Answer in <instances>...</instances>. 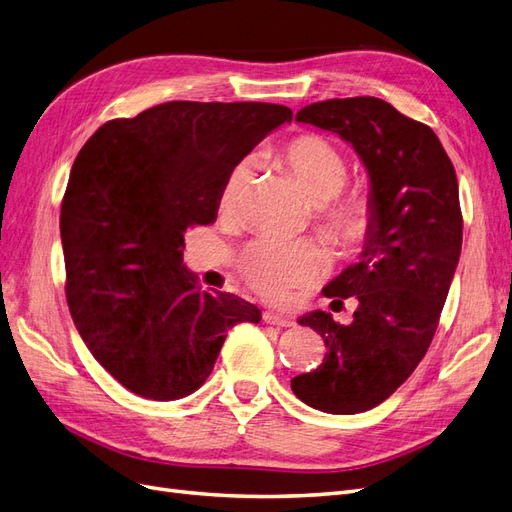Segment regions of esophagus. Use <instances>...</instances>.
Returning a JSON list of instances; mask_svg holds the SVG:
<instances>
[{"label": "esophagus", "instance_id": "obj_1", "mask_svg": "<svg viewBox=\"0 0 512 512\" xmlns=\"http://www.w3.org/2000/svg\"><path fill=\"white\" fill-rule=\"evenodd\" d=\"M262 320H265L267 324H273V327H292V318H286V316H280V314H273V312H265L262 314Z\"/></svg>", "mask_w": 512, "mask_h": 512}]
</instances>
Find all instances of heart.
<instances>
[{"label":"heart","mask_w":512,"mask_h":512,"mask_svg":"<svg viewBox=\"0 0 512 512\" xmlns=\"http://www.w3.org/2000/svg\"><path fill=\"white\" fill-rule=\"evenodd\" d=\"M269 156L282 164L303 192L316 200L318 228L339 250H354L369 232L374 220V200L361 188L344 190L348 162L329 138L305 132L273 149ZM256 162L243 156L226 170L220 185L218 207L222 215H235L254 179ZM329 267L314 241L260 239L241 256V273L254 290L271 301H284L288 294L316 282Z\"/></svg>","instance_id":"1"}]
</instances>
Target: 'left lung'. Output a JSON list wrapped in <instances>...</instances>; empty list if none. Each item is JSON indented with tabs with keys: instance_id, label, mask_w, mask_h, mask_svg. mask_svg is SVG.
<instances>
[{
	"instance_id": "8db88e82",
	"label": "left lung",
	"mask_w": 512,
	"mask_h": 512,
	"mask_svg": "<svg viewBox=\"0 0 512 512\" xmlns=\"http://www.w3.org/2000/svg\"><path fill=\"white\" fill-rule=\"evenodd\" d=\"M297 121L344 138L369 175L374 220L363 252L322 290L333 303L356 297L354 320L337 324L322 309L299 318L327 354L290 380L303 404L356 414L410 378L438 329L461 254L457 175L436 132L380 98L314 102Z\"/></svg>"
}]
</instances>
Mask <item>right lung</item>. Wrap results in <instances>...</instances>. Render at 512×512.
I'll use <instances>...</instances> for the list:
<instances>
[{"instance_id":"1","label":"right lung","mask_w":512,"mask_h":512,"mask_svg":"<svg viewBox=\"0 0 512 512\" xmlns=\"http://www.w3.org/2000/svg\"><path fill=\"white\" fill-rule=\"evenodd\" d=\"M292 111L267 102H164L100 126L61 200L72 320L96 361L132 393L173 401L205 384L226 333L260 322L230 292H203L183 235L218 218L226 170Z\"/></svg>"}]
</instances>
